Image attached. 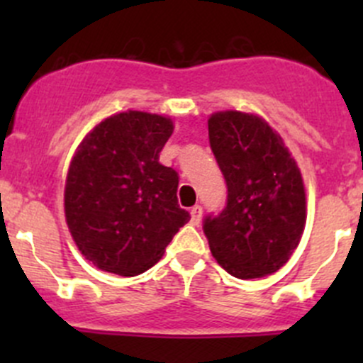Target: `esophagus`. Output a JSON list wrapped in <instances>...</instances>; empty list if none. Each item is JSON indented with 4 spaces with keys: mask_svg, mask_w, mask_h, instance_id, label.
Instances as JSON below:
<instances>
[{
    "mask_svg": "<svg viewBox=\"0 0 363 363\" xmlns=\"http://www.w3.org/2000/svg\"><path fill=\"white\" fill-rule=\"evenodd\" d=\"M189 214H191L193 225H200V221H202V207H200V205H195V207H191Z\"/></svg>",
    "mask_w": 363,
    "mask_h": 363,
    "instance_id": "esophagus-1",
    "label": "esophagus"
}]
</instances>
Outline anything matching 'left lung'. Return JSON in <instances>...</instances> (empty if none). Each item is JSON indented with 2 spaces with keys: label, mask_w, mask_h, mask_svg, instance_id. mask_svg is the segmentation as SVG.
<instances>
[{
  "label": "left lung",
  "mask_w": 363,
  "mask_h": 363,
  "mask_svg": "<svg viewBox=\"0 0 363 363\" xmlns=\"http://www.w3.org/2000/svg\"><path fill=\"white\" fill-rule=\"evenodd\" d=\"M208 142L228 196L203 233L219 265L239 279L279 270L306 226V189L296 161L277 131L255 113L216 112Z\"/></svg>",
  "instance_id": "8db88e82"
}]
</instances>
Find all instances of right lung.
<instances>
[{
	"instance_id": "1",
	"label": "right lung",
	"mask_w": 363,
	"mask_h": 363,
	"mask_svg": "<svg viewBox=\"0 0 363 363\" xmlns=\"http://www.w3.org/2000/svg\"><path fill=\"white\" fill-rule=\"evenodd\" d=\"M174 123L128 111L101 121L77 149L65 186V216L79 251L105 272L131 277L160 262L189 212L179 175L160 163Z\"/></svg>"
}]
</instances>
